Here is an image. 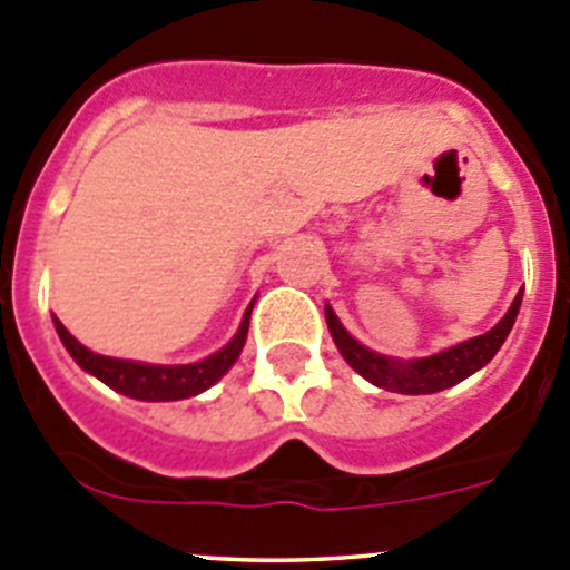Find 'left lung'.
<instances>
[{
  "mask_svg": "<svg viewBox=\"0 0 570 570\" xmlns=\"http://www.w3.org/2000/svg\"><path fill=\"white\" fill-rule=\"evenodd\" d=\"M521 297H524V292L515 295V301L510 303L508 314H504V317L499 320L488 333H480V336L474 338H465L461 344H452V347L441 350V353L435 355H424V358H407V361L389 358V355L364 347V344H361L355 336H350L347 327L338 322L336 312L331 308V303H325V322L333 342H336L338 353H342V358L347 361L361 377H366L372 386L386 389V392H396V394H435L465 381L469 375H474L476 370H482V366L499 353V347L504 344L508 333L513 331L515 317H519Z\"/></svg>",
  "mask_w": 570,
  "mask_h": 570,
  "instance_id": "left-lung-1",
  "label": "left lung"
}]
</instances>
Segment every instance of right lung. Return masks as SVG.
I'll return each mask as SVG.
<instances>
[{
  "instance_id": "obj_1",
  "label": "right lung",
  "mask_w": 570,
  "mask_h": 570,
  "mask_svg": "<svg viewBox=\"0 0 570 570\" xmlns=\"http://www.w3.org/2000/svg\"><path fill=\"white\" fill-rule=\"evenodd\" d=\"M253 303H256V297H253L250 306L245 308L243 322H239L232 342H228L226 347L217 350V353L206 355L204 361H195V364H146V361L99 355L94 353V350L85 347L82 342H77L60 320H55V331L57 336H60L62 347L68 350V355H71L88 375L99 377V381L112 389V392L142 402H174L206 392V389L215 386V383L237 364L239 353H243L245 347V338H248Z\"/></svg>"
}]
</instances>
